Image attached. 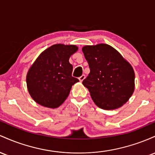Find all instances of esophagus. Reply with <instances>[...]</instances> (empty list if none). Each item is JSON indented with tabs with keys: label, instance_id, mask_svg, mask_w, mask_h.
Here are the masks:
<instances>
[{
	"label": "esophagus",
	"instance_id": "obj_1",
	"mask_svg": "<svg viewBox=\"0 0 155 155\" xmlns=\"http://www.w3.org/2000/svg\"><path fill=\"white\" fill-rule=\"evenodd\" d=\"M85 78H86V76H85V74H82V75H81V77L79 78V81H81V82H82V81L85 79Z\"/></svg>",
	"mask_w": 155,
	"mask_h": 155
}]
</instances>
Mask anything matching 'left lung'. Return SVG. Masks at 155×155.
Returning <instances> with one entry per match:
<instances>
[{
    "instance_id": "8db88e82",
    "label": "left lung",
    "mask_w": 155,
    "mask_h": 155,
    "mask_svg": "<svg viewBox=\"0 0 155 155\" xmlns=\"http://www.w3.org/2000/svg\"><path fill=\"white\" fill-rule=\"evenodd\" d=\"M82 50L90 68L83 84L88 89L94 103L104 110L121 107L135 89L132 66L108 45H87Z\"/></svg>"
}]
</instances>
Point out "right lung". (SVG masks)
Returning a JSON list of instances; mask_svg holds the SVG:
<instances>
[{
  "label": "right lung",
  "mask_w": 155,
  "mask_h": 155,
  "mask_svg": "<svg viewBox=\"0 0 155 155\" xmlns=\"http://www.w3.org/2000/svg\"><path fill=\"white\" fill-rule=\"evenodd\" d=\"M75 45H54L36 58L26 76L28 90L39 105L55 108L66 100L72 85L79 81L72 76L69 59L78 50Z\"/></svg>",
  "instance_id": "right-lung-1"
}]
</instances>
